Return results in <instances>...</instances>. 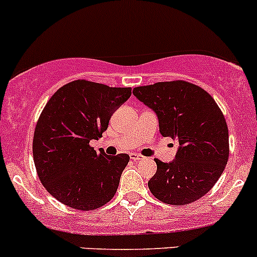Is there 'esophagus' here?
Listing matches in <instances>:
<instances>
[{"label": "esophagus", "instance_id": "obj_1", "mask_svg": "<svg viewBox=\"0 0 257 257\" xmlns=\"http://www.w3.org/2000/svg\"><path fill=\"white\" fill-rule=\"evenodd\" d=\"M131 159L132 160H143L144 157H143V155H141V154H136V153H132Z\"/></svg>", "mask_w": 257, "mask_h": 257}]
</instances>
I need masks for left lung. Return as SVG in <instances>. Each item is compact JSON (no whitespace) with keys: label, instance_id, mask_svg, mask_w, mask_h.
Listing matches in <instances>:
<instances>
[{"label":"left lung","instance_id":"obj_1","mask_svg":"<svg viewBox=\"0 0 257 257\" xmlns=\"http://www.w3.org/2000/svg\"><path fill=\"white\" fill-rule=\"evenodd\" d=\"M133 94L158 115L163 137L178 141L170 163H157L148 186L158 200L186 205L203 198L222 174L229 159V131L214 98L185 80L137 87Z\"/></svg>","mask_w":257,"mask_h":257}]
</instances>
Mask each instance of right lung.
I'll return each mask as SVG.
<instances>
[{
	"mask_svg": "<svg viewBox=\"0 0 257 257\" xmlns=\"http://www.w3.org/2000/svg\"><path fill=\"white\" fill-rule=\"evenodd\" d=\"M131 94L129 87L78 79L59 88L43 108L33 134V160L46 190L64 205L88 211L112 200L129 155L98 153L89 142L102 137Z\"/></svg>",
	"mask_w": 257,
	"mask_h": 257,
	"instance_id": "1",
	"label": "right lung"
}]
</instances>
